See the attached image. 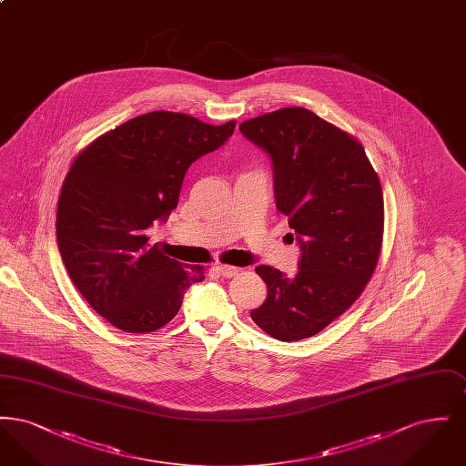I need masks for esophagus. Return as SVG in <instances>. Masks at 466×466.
Instances as JSON below:
<instances>
[{"label":"esophagus","mask_w":466,"mask_h":466,"mask_svg":"<svg viewBox=\"0 0 466 466\" xmlns=\"http://www.w3.org/2000/svg\"><path fill=\"white\" fill-rule=\"evenodd\" d=\"M215 268L218 270V274L223 278H234L236 274H239V268L234 266H225V264H217Z\"/></svg>","instance_id":"obj_1"}]
</instances>
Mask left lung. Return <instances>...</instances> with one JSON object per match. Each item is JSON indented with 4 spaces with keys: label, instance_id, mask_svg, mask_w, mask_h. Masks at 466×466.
<instances>
[{
    "label": "left lung",
    "instance_id": "8db88e82",
    "mask_svg": "<svg viewBox=\"0 0 466 466\" xmlns=\"http://www.w3.org/2000/svg\"><path fill=\"white\" fill-rule=\"evenodd\" d=\"M239 129L270 157L276 208L302 251L293 278L255 268L267 299L251 319L278 340L308 339L350 309L376 270L382 188L355 137L306 108L266 113Z\"/></svg>",
    "mask_w": 466,
    "mask_h": 466
}]
</instances>
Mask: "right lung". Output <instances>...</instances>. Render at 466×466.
<instances>
[{
    "instance_id": "1",
    "label": "right lung",
    "mask_w": 466,
    "mask_h": 466,
    "mask_svg": "<svg viewBox=\"0 0 466 466\" xmlns=\"http://www.w3.org/2000/svg\"><path fill=\"white\" fill-rule=\"evenodd\" d=\"M234 127L236 120L209 126L152 111L99 136L73 160L57 204V244L76 289L113 327L158 330L177 316L185 289L204 279V267L150 246L147 228L169 217L187 169Z\"/></svg>"
}]
</instances>
